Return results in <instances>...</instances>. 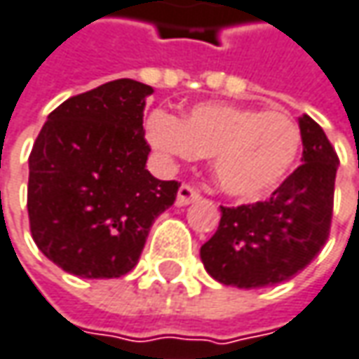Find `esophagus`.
<instances>
[{
	"instance_id": "esophagus-1",
	"label": "esophagus",
	"mask_w": 359,
	"mask_h": 359,
	"mask_svg": "<svg viewBox=\"0 0 359 359\" xmlns=\"http://www.w3.org/2000/svg\"><path fill=\"white\" fill-rule=\"evenodd\" d=\"M201 198V193L196 191L193 184H182L179 189V195H177V205L179 207H184V205H191V203H195Z\"/></svg>"
}]
</instances>
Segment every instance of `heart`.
I'll return each instance as SVG.
<instances>
[{
    "mask_svg": "<svg viewBox=\"0 0 359 359\" xmlns=\"http://www.w3.org/2000/svg\"><path fill=\"white\" fill-rule=\"evenodd\" d=\"M147 128L150 142L164 154L212 158L217 184L243 201L271 195L302 149V133L285 112L226 102L198 104L182 120L158 110Z\"/></svg>",
    "mask_w": 359,
    "mask_h": 359,
    "instance_id": "1",
    "label": "heart"
}]
</instances>
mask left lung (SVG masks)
Returning a JSON list of instances; mask_svg holds the SVG:
<instances>
[{
    "label": "left lung",
    "instance_id": "1",
    "mask_svg": "<svg viewBox=\"0 0 359 359\" xmlns=\"http://www.w3.org/2000/svg\"><path fill=\"white\" fill-rule=\"evenodd\" d=\"M304 154L267 201L221 207L217 233L201 247L203 265L223 285L255 289L287 281L318 257L334 215L337 152L321 126L299 118Z\"/></svg>",
    "mask_w": 359,
    "mask_h": 359
}]
</instances>
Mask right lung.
I'll list each match as a JSON object with an SVG mask.
<instances>
[{
  "instance_id": "obj_1",
  "label": "right lung",
  "mask_w": 359,
  "mask_h": 359,
  "mask_svg": "<svg viewBox=\"0 0 359 359\" xmlns=\"http://www.w3.org/2000/svg\"><path fill=\"white\" fill-rule=\"evenodd\" d=\"M152 88L120 78L62 102L29 154L27 215L38 249L86 279L122 277L138 263L154 219L179 180L147 170L144 98Z\"/></svg>"
}]
</instances>
